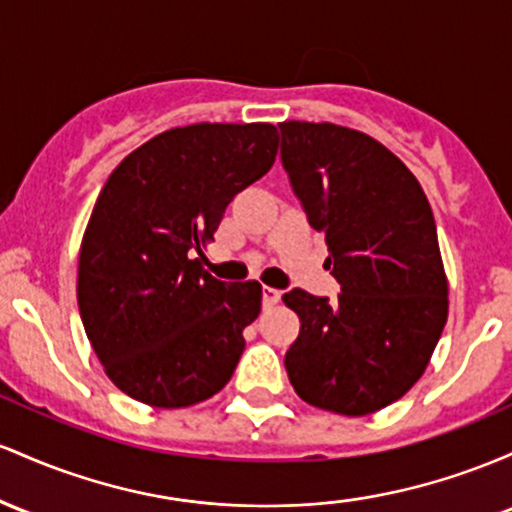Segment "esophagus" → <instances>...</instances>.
Instances as JSON below:
<instances>
[{
  "mask_svg": "<svg viewBox=\"0 0 512 512\" xmlns=\"http://www.w3.org/2000/svg\"><path fill=\"white\" fill-rule=\"evenodd\" d=\"M261 295H263V307H273V304L280 302V295H283V292L275 290V287H263Z\"/></svg>",
  "mask_w": 512,
  "mask_h": 512,
  "instance_id": "obj_1",
  "label": "esophagus"
}]
</instances>
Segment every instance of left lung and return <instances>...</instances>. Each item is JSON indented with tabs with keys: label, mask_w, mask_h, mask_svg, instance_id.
<instances>
[{
	"label": "left lung",
	"mask_w": 512,
	"mask_h": 512,
	"mask_svg": "<svg viewBox=\"0 0 512 512\" xmlns=\"http://www.w3.org/2000/svg\"><path fill=\"white\" fill-rule=\"evenodd\" d=\"M280 159L307 220L326 234L336 300L285 292L300 336L285 370L300 399L367 416L426 370L447 321L438 229L421 183L370 135L285 120Z\"/></svg>",
	"instance_id": "obj_1"
}]
</instances>
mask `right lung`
<instances>
[{"label": "right lung", "instance_id": "add662e5", "mask_svg": "<svg viewBox=\"0 0 512 512\" xmlns=\"http://www.w3.org/2000/svg\"><path fill=\"white\" fill-rule=\"evenodd\" d=\"M275 154L271 123H195L152 137L108 176L79 249L77 302L120 392L183 409L234 375L261 285L212 278L203 246Z\"/></svg>", "mask_w": 512, "mask_h": 512}]
</instances>
